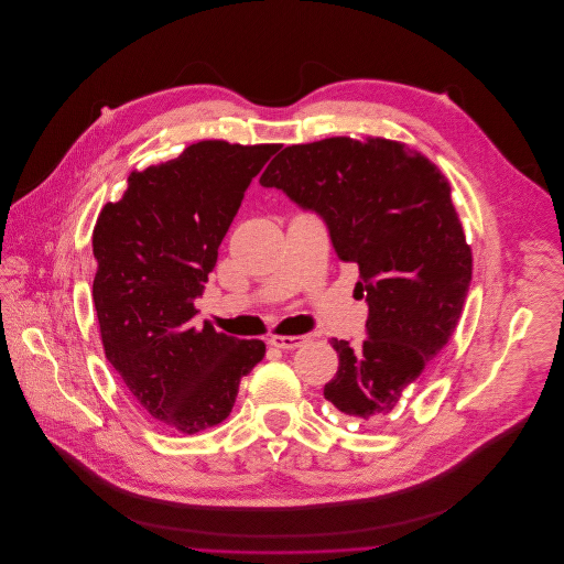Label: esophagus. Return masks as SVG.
Segmentation results:
<instances>
[{"label": "esophagus", "instance_id": "1", "mask_svg": "<svg viewBox=\"0 0 564 564\" xmlns=\"http://www.w3.org/2000/svg\"><path fill=\"white\" fill-rule=\"evenodd\" d=\"M306 340H308L306 335H273L269 345L275 349H282V351H293V349L306 345Z\"/></svg>", "mask_w": 564, "mask_h": 564}]
</instances>
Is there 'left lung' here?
<instances>
[{"label": "left lung", "mask_w": 564, "mask_h": 564, "mask_svg": "<svg viewBox=\"0 0 564 564\" xmlns=\"http://www.w3.org/2000/svg\"><path fill=\"white\" fill-rule=\"evenodd\" d=\"M260 184L319 215L367 300V340L333 337L340 367L324 398L376 429L454 333L471 284L452 186L424 155L389 140L328 138L286 147Z\"/></svg>", "instance_id": "1"}]
</instances>
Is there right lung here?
Listing matches in <instances>:
<instances>
[{
  "instance_id": "right-lung-1",
  "label": "right lung",
  "mask_w": 564,
  "mask_h": 564,
  "mask_svg": "<svg viewBox=\"0 0 564 564\" xmlns=\"http://www.w3.org/2000/svg\"><path fill=\"white\" fill-rule=\"evenodd\" d=\"M278 144L204 140L129 177L93 231V302L101 345L135 402L162 426L197 433L219 424L240 382L264 358L262 340L197 324L217 249L253 177Z\"/></svg>"
}]
</instances>
